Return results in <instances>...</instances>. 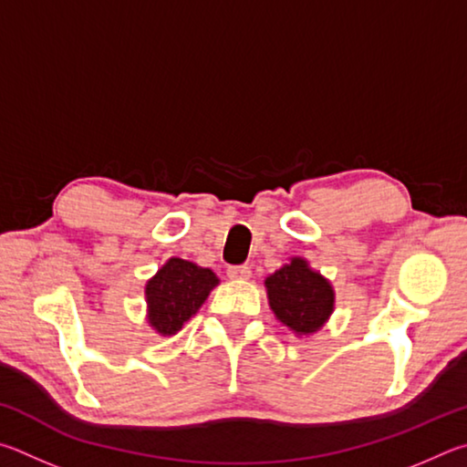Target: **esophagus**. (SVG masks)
<instances>
[{
    "instance_id": "obj_1",
    "label": "esophagus",
    "mask_w": 467,
    "mask_h": 467,
    "mask_svg": "<svg viewBox=\"0 0 467 467\" xmlns=\"http://www.w3.org/2000/svg\"><path fill=\"white\" fill-rule=\"evenodd\" d=\"M227 276L232 281H248L250 276H252V271H250V266H246V265H242V266H229L227 268Z\"/></svg>"
}]
</instances>
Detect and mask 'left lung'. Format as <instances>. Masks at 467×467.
<instances>
[{
  "instance_id": "left-lung-1",
  "label": "left lung",
  "mask_w": 467,
  "mask_h": 467,
  "mask_svg": "<svg viewBox=\"0 0 467 467\" xmlns=\"http://www.w3.org/2000/svg\"><path fill=\"white\" fill-rule=\"evenodd\" d=\"M265 287L276 320L299 338L320 332L337 304L332 283L301 256H291L287 265L268 275Z\"/></svg>"
}]
</instances>
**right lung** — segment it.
<instances>
[{
  "instance_id": "1",
  "label": "right lung",
  "mask_w": 467,
  "mask_h": 467,
  "mask_svg": "<svg viewBox=\"0 0 467 467\" xmlns=\"http://www.w3.org/2000/svg\"><path fill=\"white\" fill-rule=\"evenodd\" d=\"M219 285V276L191 263L171 256L145 283L147 324L160 337H174L199 312L209 293Z\"/></svg>"
}]
</instances>
